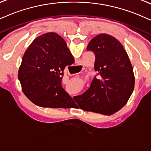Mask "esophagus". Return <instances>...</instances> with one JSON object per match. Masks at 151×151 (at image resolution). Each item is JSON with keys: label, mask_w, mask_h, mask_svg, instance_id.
<instances>
[{"label": "esophagus", "mask_w": 151, "mask_h": 151, "mask_svg": "<svg viewBox=\"0 0 151 151\" xmlns=\"http://www.w3.org/2000/svg\"><path fill=\"white\" fill-rule=\"evenodd\" d=\"M77 66L79 67H79H81V65H80V64H79V65H77Z\"/></svg>", "instance_id": "esophagus-1"}]
</instances>
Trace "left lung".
I'll list each match as a JSON object with an SVG mask.
<instances>
[{"mask_svg": "<svg viewBox=\"0 0 151 151\" xmlns=\"http://www.w3.org/2000/svg\"><path fill=\"white\" fill-rule=\"evenodd\" d=\"M87 51L95 54L94 69L99 77L74 99L81 109L111 115L126 104L134 90V75L128 55L118 40L104 33L93 37Z\"/></svg>", "mask_w": 151, "mask_h": 151, "instance_id": "8db88e82", "label": "left lung"}]
</instances>
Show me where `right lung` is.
<instances>
[{"instance_id":"right-lung-1","label":"right lung","mask_w":151,"mask_h":151,"mask_svg":"<svg viewBox=\"0 0 151 151\" xmlns=\"http://www.w3.org/2000/svg\"><path fill=\"white\" fill-rule=\"evenodd\" d=\"M74 62L65 42L57 33L35 38L25 51L19 70L24 95L42 107H73V99L63 88L61 81L65 67Z\"/></svg>"}]
</instances>
